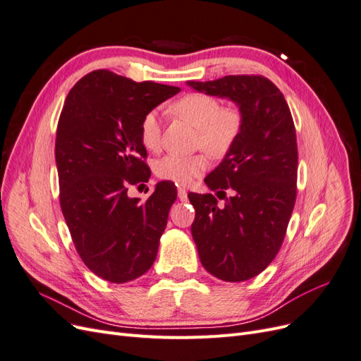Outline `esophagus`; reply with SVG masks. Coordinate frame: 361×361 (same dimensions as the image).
Wrapping results in <instances>:
<instances>
[{"instance_id": "obj_1", "label": "esophagus", "mask_w": 361, "mask_h": 361, "mask_svg": "<svg viewBox=\"0 0 361 361\" xmlns=\"http://www.w3.org/2000/svg\"><path fill=\"white\" fill-rule=\"evenodd\" d=\"M187 195H188V192L185 191L183 188H179V190H178V197H179V200L185 202V200H187Z\"/></svg>"}]
</instances>
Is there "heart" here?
<instances>
[{"label": "heart", "mask_w": 361, "mask_h": 361, "mask_svg": "<svg viewBox=\"0 0 361 361\" xmlns=\"http://www.w3.org/2000/svg\"><path fill=\"white\" fill-rule=\"evenodd\" d=\"M170 110L197 129V145L215 158L224 157L241 134L243 114L233 106L221 108V102L214 96L191 93L178 99ZM140 140L146 149L159 150L161 122L155 111L147 113L141 120ZM206 167L204 155H166L155 164V173L161 179L185 187L199 178Z\"/></svg>", "instance_id": "b5f03b06"}]
</instances>
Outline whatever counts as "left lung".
Returning a JSON list of instances; mask_svg holds the SVG:
<instances>
[{
    "label": "left lung",
    "instance_id": "obj_1",
    "mask_svg": "<svg viewBox=\"0 0 361 361\" xmlns=\"http://www.w3.org/2000/svg\"><path fill=\"white\" fill-rule=\"evenodd\" d=\"M200 93L232 101L243 129L215 170L204 178L223 194H188L195 209L191 226L204 269L224 281H245L264 271L281 247L297 199L298 149L285 96L265 76L227 75L187 81ZM233 191L226 198L224 191Z\"/></svg>",
    "mask_w": 361,
    "mask_h": 361
}]
</instances>
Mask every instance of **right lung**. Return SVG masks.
I'll use <instances>...</instances> for the list:
<instances>
[{"label":"right lung","mask_w":361,"mask_h":361,"mask_svg":"<svg viewBox=\"0 0 361 361\" xmlns=\"http://www.w3.org/2000/svg\"><path fill=\"white\" fill-rule=\"evenodd\" d=\"M179 92L93 71L64 101L56 138L60 206L85 267L106 281L135 280L157 259L178 191L159 182L140 203L128 188L150 178L141 120Z\"/></svg>","instance_id":"add662e5"}]
</instances>
